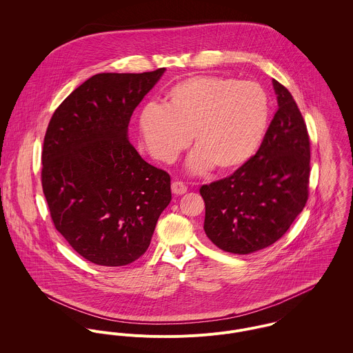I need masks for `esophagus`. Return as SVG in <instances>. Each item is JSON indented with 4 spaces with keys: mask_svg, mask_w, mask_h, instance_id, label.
I'll use <instances>...</instances> for the list:
<instances>
[{
    "mask_svg": "<svg viewBox=\"0 0 353 353\" xmlns=\"http://www.w3.org/2000/svg\"><path fill=\"white\" fill-rule=\"evenodd\" d=\"M171 190H172V193H174V194L181 196V194H185V193L188 192V188H186V185H185L183 182L176 181V182H172V185H171Z\"/></svg>",
    "mask_w": 353,
    "mask_h": 353,
    "instance_id": "1",
    "label": "esophagus"
}]
</instances>
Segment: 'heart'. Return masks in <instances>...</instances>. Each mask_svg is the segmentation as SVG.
Listing matches in <instances>:
<instances>
[{
    "instance_id": "heart-1",
    "label": "heart",
    "mask_w": 353,
    "mask_h": 353,
    "mask_svg": "<svg viewBox=\"0 0 353 353\" xmlns=\"http://www.w3.org/2000/svg\"><path fill=\"white\" fill-rule=\"evenodd\" d=\"M269 122V101L261 85L223 76H194L172 85L165 104L147 103L140 132L152 156L171 163L192 141L193 172L214 167L230 172L250 160Z\"/></svg>"
}]
</instances>
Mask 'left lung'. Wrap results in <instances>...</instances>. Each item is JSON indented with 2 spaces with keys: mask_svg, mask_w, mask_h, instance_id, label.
<instances>
[{
  "mask_svg": "<svg viewBox=\"0 0 353 353\" xmlns=\"http://www.w3.org/2000/svg\"><path fill=\"white\" fill-rule=\"evenodd\" d=\"M279 110L262 144L232 175L203 185V230L221 250L250 254L277 242L308 200L310 137L291 92L273 80Z\"/></svg>",
  "mask_w": 353,
  "mask_h": 353,
  "instance_id": "1",
  "label": "left lung"
}]
</instances>
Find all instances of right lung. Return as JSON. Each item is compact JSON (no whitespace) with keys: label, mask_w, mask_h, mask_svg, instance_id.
I'll use <instances>...</instances> for the list:
<instances>
[{"label":"right lung","mask_w":353,"mask_h":353,"mask_svg":"<svg viewBox=\"0 0 353 353\" xmlns=\"http://www.w3.org/2000/svg\"><path fill=\"white\" fill-rule=\"evenodd\" d=\"M99 73L51 117L42 151V188L57 231L101 266H123L150 248L171 201L168 172L128 140L134 108L164 73Z\"/></svg>","instance_id":"right-lung-1"}]
</instances>
